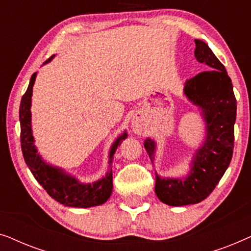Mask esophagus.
<instances>
[{
  "instance_id": "obj_1",
  "label": "esophagus",
  "mask_w": 251,
  "mask_h": 251,
  "mask_svg": "<svg viewBox=\"0 0 251 251\" xmlns=\"http://www.w3.org/2000/svg\"><path fill=\"white\" fill-rule=\"evenodd\" d=\"M132 130L135 133H140L143 132L144 130V120H143V115L142 114H135V116L132 118Z\"/></svg>"
}]
</instances>
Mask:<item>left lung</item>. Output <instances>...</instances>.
<instances>
[{
  "instance_id": "8db88e82",
  "label": "left lung",
  "mask_w": 251,
  "mask_h": 251,
  "mask_svg": "<svg viewBox=\"0 0 251 251\" xmlns=\"http://www.w3.org/2000/svg\"><path fill=\"white\" fill-rule=\"evenodd\" d=\"M194 56L208 71L185 82L184 96L199 108L204 122V138L195 149L190 170L184 177H161L155 171V194L168 205L195 204L214 191L232 160L234 147L236 99L224 65L202 40H194ZM144 146L154 164L156 142Z\"/></svg>"
}]
</instances>
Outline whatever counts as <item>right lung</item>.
Returning a JSON list of instances; mask_svg holds the SVG:
<instances>
[{
	"instance_id": "add662e5",
	"label": "right lung",
	"mask_w": 251,
	"mask_h": 251,
	"mask_svg": "<svg viewBox=\"0 0 251 251\" xmlns=\"http://www.w3.org/2000/svg\"><path fill=\"white\" fill-rule=\"evenodd\" d=\"M54 58L51 56L43 65L50 63ZM37 73H34L29 80L28 88L23 96L19 108L20 121V139L24 159L30 173L39 184L51 198L64 204L65 207L90 208L105 203L111 197L113 191L112 162L115 151L121 145L123 140L128 137L125 130L114 142L108 153V169L104 177L94 183H81L76 177L68 174L63 168L52 166L44 161L42 155L37 152L32 130V95Z\"/></svg>"
}]
</instances>
